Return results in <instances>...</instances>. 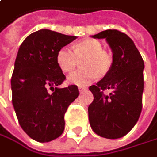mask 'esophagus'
<instances>
[{
	"mask_svg": "<svg viewBox=\"0 0 157 157\" xmlns=\"http://www.w3.org/2000/svg\"><path fill=\"white\" fill-rule=\"evenodd\" d=\"M86 90V87H79V92L80 93H83Z\"/></svg>",
	"mask_w": 157,
	"mask_h": 157,
	"instance_id": "34e87169",
	"label": "esophagus"
}]
</instances>
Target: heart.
<instances>
[{
    "mask_svg": "<svg viewBox=\"0 0 157 157\" xmlns=\"http://www.w3.org/2000/svg\"><path fill=\"white\" fill-rule=\"evenodd\" d=\"M73 52L69 48L59 49L56 61L63 72H69L76 66L78 59L83 69L72 71L67 77L71 85L77 86H86L91 84L97 76L103 77L110 70L112 64L111 57L104 52L102 44L95 39H85L72 46Z\"/></svg>",
    "mask_w": 157,
    "mask_h": 157,
    "instance_id": "1",
    "label": "heart"
}]
</instances>
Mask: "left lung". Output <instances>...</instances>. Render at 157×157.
<instances>
[{
	"label": "left lung",
	"instance_id": "1",
	"mask_svg": "<svg viewBox=\"0 0 157 157\" xmlns=\"http://www.w3.org/2000/svg\"><path fill=\"white\" fill-rule=\"evenodd\" d=\"M92 37L107 40L113 60L109 71L89 87L94 96L88 107L90 126L101 137L121 138L134 127L142 111L144 63L132 38L119 30H105ZM107 89L113 91L108 96L104 94Z\"/></svg>",
	"mask_w": 157,
	"mask_h": 157
}]
</instances>
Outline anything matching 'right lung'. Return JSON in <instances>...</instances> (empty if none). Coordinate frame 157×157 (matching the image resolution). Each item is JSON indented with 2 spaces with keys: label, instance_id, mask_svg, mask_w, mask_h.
Listing matches in <instances>:
<instances>
[{
  "label": "right lung",
  "instance_id": "add662e5",
  "mask_svg": "<svg viewBox=\"0 0 157 157\" xmlns=\"http://www.w3.org/2000/svg\"><path fill=\"white\" fill-rule=\"evenodd\" d=\"M75 38L40 29L30 34L18 49L11 79L12 101L20 126L36 142H50L61 135L64 114L79 96L74 85L59 87L65 75L56 61L59 49Z\"/></svg>",
  "mask_w": 157,
  "mask_h": 157
}]
</instances>
